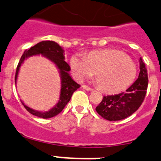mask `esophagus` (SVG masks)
Wrapping results in <instances>:
<instances>
[{
    "label": "esophagus",
    "mask_w": 161,
    "mask_h": 161,
    "mask_svg": "<svg viewBox=\"0 0 161 161\" xmlns=\"http://www.w3.org/2000/svg\"><path fill=\"white\" fill-rule=\"evenodd\" d=\"M82 87L83 88V89L86 90V91H92V88L90 87L89 86H87V85H86V84H83V85H82Z\"/></svg>",
    "instance_id": "obj_1"
}]
</instances>
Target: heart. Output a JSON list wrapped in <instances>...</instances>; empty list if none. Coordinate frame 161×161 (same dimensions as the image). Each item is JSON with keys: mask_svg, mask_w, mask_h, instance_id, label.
<instances>
[{"mask_svg": "<svg viewBox=\"0 0 161 161\" xmlns=\"http://www.w3.org/2000/svg\"><path fill=\"white\" fill-rule=\"evenodd\" d=\"M70 65L77 79L91 77L95 73L97 86L105 92H116L132 83L137 73L133 61L122 51L112 49L92 50L86 57L76 53Z\"/></svg>", "mask_w": 161, "mask_h": 161, "instance_id": "b5f03b06", "label": "heart"}]
</instances>
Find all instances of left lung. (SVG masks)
I'll list each match as a JSON object with an SVG mask.
<instances>
[{"instance_id":"8db88e82","label":"left lung","mask_w":161,"mask_h":161,"mask_svg":"<svg viewBox=\"0 0 161 161\" xmlns=\"http://www.w3.org/2000/svg\"><path fill=\"white\" fill-rule=\"evenodd\" d=\"M140 69L138 79L126 92L103 96L95 108L98 115L109 121H117L130 116L139 109L144 102L148 85L147 69L141 58Z\"/></svg>"}]
</instances>
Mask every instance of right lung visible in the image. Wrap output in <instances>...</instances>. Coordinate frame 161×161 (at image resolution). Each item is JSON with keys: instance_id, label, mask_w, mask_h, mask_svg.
<instances>
[{"instance_id": "obj_1", "label": "right lung", "mask_w": 161, "mask_h": 161, "mask_svg": "<svg viewBox=\"0 0 161 161\" xmlns=\"http://www.w3.org/2000/svg\"><path fill=\"white\" fill-rule=\"evenodd\" d=\"M63 53H64V51H63V48L55 42L43 41L36 44L35 46H34L29 50H25L24 53L21 56L17 66V70H16L15 82L17 81L20 66L23 63L25 59L28 57H30V56L37 55V54H42V55L45 56L50 60H51L59 69L61 79H62V86H61L59 100L55 107L50 109L49 111L41 112V111H35V110H33L32 108L27 107L26 105H25L24 103L21 101V103L24 105L25 108L32 115L43 119H49L55 116L64 109L66 104L70 100L74 92L78 88L80 87V85L78 84L77 82H75L68 73L70 70V67L64 61L65 57Z\"/></svg>"}]
</instances>
